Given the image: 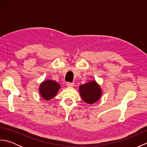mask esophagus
Masks as SVG:
<instances>
[{"mask_svg":"<svg viewBox=\"0 0 147 147\" xmlns=\"http://www.w3.org/2000/svg\"><path fill=\"white\" fill-rule=\"evenodd\" d=\"M66 86L67 87H73L74 86V83H70V82H67L66 83Z\"/></svg>","mask_w":147,"mask_h":147,"instance_id":"esophagus-1","label":"esophagus"}]
</instances>
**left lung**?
Masks as SVG:
<instances>
[{
	"label": "left lung",
	"mask_w": 147,
	"mask_h": 147,
	"mask_svg": "<svg viewBox=\"0 0 147 147\" xmlns=\"http://www.w3.org/2000/svg\"><path fill=\"white\" fill-rule=\"evenodd\" d=\"M79 91L82 98L89 104L98 101L102 95L100 86L94 80L80 85Z\"/></svg>",
	"instance_id": "1"
}]
</instances>
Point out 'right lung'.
I'll return each mask as SVG.
<instances>
[{"instance_id":"add662e5","label":"right lung","mask_w":147,"mask_h":147,"mask_svg":"<svg viewBox=\"0 0 147 147\" xmlns=\"http://www.w3.org/2000/svg\"><path fill=\"white\" fill-rule=\"evenodd\" d=\"M60 88V85L55 81L47 80L40 84L39 92L43 99L45 100H50L57 95Z\"/></svg>"}]
</instances>
